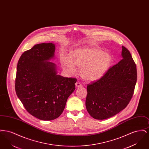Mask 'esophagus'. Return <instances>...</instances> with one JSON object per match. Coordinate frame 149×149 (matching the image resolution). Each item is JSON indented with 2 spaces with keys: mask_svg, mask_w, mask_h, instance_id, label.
I'll use <instances>...</instances> for the list:
<instances>
[{
  "mask_svg": "<svg viewBox=\"0 0 149 149\" xmlns=\"http://www.w3.org/2000/svg\"><path fill=\"white\" fill-rule=\"evenodd\" d=\"M75 85H76V86L77 88H80V87H82L83 86V85L80 82H77L75 83Z\"/></svg>",
  "mask_w": 149,
  "mask_h": 149,
  "instance_id": "1",
  "label": "esophagus"
}]
</instances>
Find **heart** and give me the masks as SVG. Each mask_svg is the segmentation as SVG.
<instances>
[{
    "label": "heart",
    "instance_id": "heart-1",
    "mask_svg": "<svg viewBox=\"0 0 149 149\" xmlns=\"http://www.w3.org/2000/svg\"><path fill=\"white\" fill-rule=\"evenodd\" d=\"M112 58L103 51L94 47H83L72 51L70 57L62 59V67L69 74L79 68L81 77L88 81H94L102 78L108 70Z\"/></svg>",
    "mask_w": 149,
    "mask_h": 149
}]
</instances>
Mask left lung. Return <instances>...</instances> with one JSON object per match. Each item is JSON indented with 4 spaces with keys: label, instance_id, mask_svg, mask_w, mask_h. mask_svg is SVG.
Wrapping results in <instances>:
<instances>
[{
    "label": "left lung",
    "instance_id": "obj_1",
    "mask_svg": "<svg viewBox=\"0 0 149 149\" xmlns=\"http://www.w3.org/2000/svg\"><path fill=\"white\" fill-rule=\"evenodd\" d=\"M122 59L97 81L87 86L86 110L93 118L105 120L129 103L137 81L136 65L130 51L122 46Z\"/></svg>",
    "mask_w": 149,
    "mask_h": 149
}]
</instances>
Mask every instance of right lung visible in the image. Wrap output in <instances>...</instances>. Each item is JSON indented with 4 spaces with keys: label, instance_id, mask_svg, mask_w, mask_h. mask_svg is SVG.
Here are the masks:
<instances>
[{
    "label": "right lung",
    "instance_id": "add662e5",
    "mask_svg": "<svg viewBox=\"0 0 149 149\" xmlns=\"http://www.w3.org/2000/svg\"><path fill=\"white\" fill-rule=\"evenodd\" d=\"M55 51L52 43L36 45L22 54L17 66V95L27 112L41 120L61 114L77 81L57 74L56 65L49 61Z\"/></svg>",
    "mask_w": 149,
    "mask_h": 149
}]
</instances>
